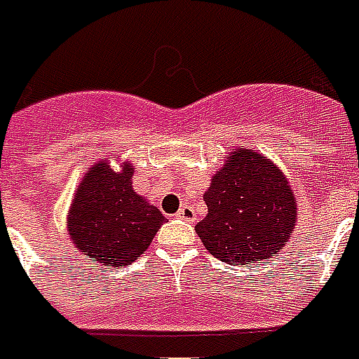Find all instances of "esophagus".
Listing matches in <instances>:
<instances>
[{"mask_svg": "<svg viewBox=\"0 0 359 359\" xmlns=\"http://www.w3.org/2000/svg\"><path fill=\"white\" fill-rule=\"evenodd\" d=\"M177 216L186 220V222H196L198 220V215H196V210L191 209L190 205H182L179 212H177Z\"/></svg>", "mask_w": 359, "mask_h": 359, "instance_id": "esophagus-1", "label": "esophagus"}]
</instances>
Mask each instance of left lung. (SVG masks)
Wrapping results in <instances>:
<instances>
[{"label":"left lung","instance_id":"obj_1","mask_svg":"<svg viewBox=\"0 0 359 359\" xmlns=\"http://www.w3.org/2000/svg\"><path fill=\"white\" fill-rule=\"evenodd\" d=\"M203 199L209 215L196 231L205 248L228 264L271 258L294 231L295 199L288 180L252 150H235Z\"/></svg>","mask_w":359,"mask_h":359}]
</instances>
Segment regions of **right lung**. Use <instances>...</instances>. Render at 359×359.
<instances>
[{"label": "right lung", "instance_id": "1", "mask_svg": "<svg viewBox=\"0 0 359 359\" xmlns=\"http://www.w3.org/2000/svg\"><path fill=\"white\" fill-rule=\"evenodd\" d=\"M133 169L95 163L76 190L67 229L76 250L100 264L130 265L149 248L165 216L131 188Z\"/></svg>", "mask_w": 359, "mask_h": 359}]
</instances>
